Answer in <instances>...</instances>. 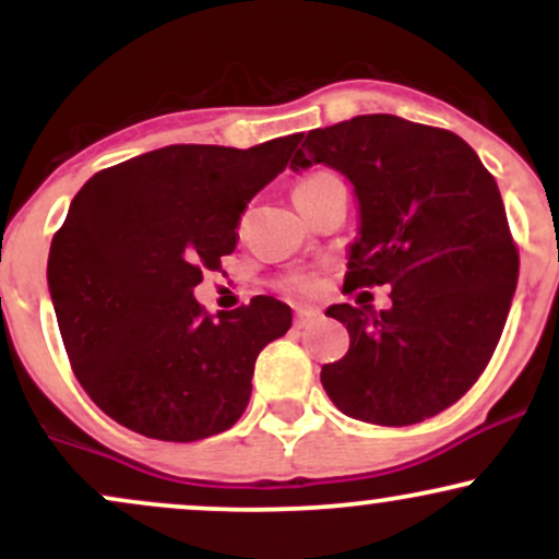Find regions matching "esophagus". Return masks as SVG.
I'll return each instance as SVG.
<instances>
[{
    "mask_svg": "<svg viewBox=\"0 0 559 559\" xmlns=\"http://www.w3.org/2000/svg\"><path fill=\"white\" fill-rule=\"evenodd\" d=\"M318 318H320V310H312V307H299V310L294 312V325H297V329H307V325L316 323Z\"/></svg>",
    "mask_w": 559,
    "mask_h": 559,
    "instance_id": "obj_1",
    "label": "esophagus"
}]
</instances>
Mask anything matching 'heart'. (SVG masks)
Returning a JSON list of instances; mask_svg holds the SVG:
<instances>
[{"mask_svg": "<svg viewBox=\"0 0 559 559\" xmlns=\"http://www.w3.org/2000/svg\"><path fill=\"white\" fill-rule=\"evenodd\" d=\"M294 286H297V288H307V281H305V278H299V281H294Z\"/></svg>", "mask_w": 559, "mask_h": 559, "instance_id": "1", "label": "heart"}]
</instances>
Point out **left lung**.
Here are the masks:
<instances>
[{
  "instance_id": "left-lung-1",
  "label": "left lung",
  "mask_w": 559,
  "mask_h": 559,
  "mask_svg": "<svg viewBox=\"0 0 559 559\" xmlns=\"http://www.w3.org/2000/svg\"><path fill=\"white\" fill-rule=\"evenodd\" d=\"M312 165L349 178L360 204L344 286H391L389 310H325L349 331V352L320 370L325 394L376 426L433 418L484 373L518 286L497 181L457 133L396 115L316 128L292 170Z\"/></svg>"
}]
</instances>
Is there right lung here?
Here are the masks:
<instances>
[{
    "mask_svg": "<svg viewBox=\"0 0 559 559\" xmlns=\"http://www.w3.org/2000/svg\"><path fill=\"white\" fill-rule=\"evenodd\" d=\"M297 141L163 146L73 197L49 249V294L75 378L120 426L199 441L247 409L254 360L292 329V307L254 297L213 318L194 286L234 252L249 199L284 173Z\"/></svg>",
    "mask_w": 559,
    "mask_h": 559,
    "instance_id": "obj_1",
    "label": "right lung"
}]
</instances>
